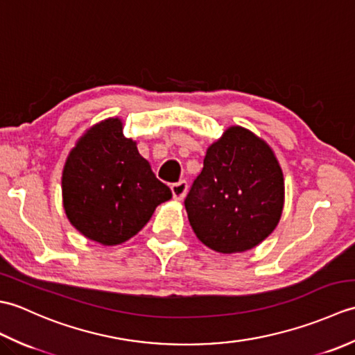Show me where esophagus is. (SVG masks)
Wrapping results in <instances>:
<instances>
[{"instance_id":"1","label":"esophagus","mask_w":355,"mask_h":355,"mask_svg":"<svg viewBox=\"0 0 355 355\" xmlns=\"http://www.w3.org/2000/svg\"><path fill=\"white\" fill-rule=\"evenodd\" d=\"M171 189H172L173 198L183 200L186 197V193H187V182H184V180H180L178 183H173L171 186Z\"/></svg>"}]
</instances>
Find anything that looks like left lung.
<instances>
[{
	"mask_svg": "<svg viewBox=\"0 0 355 355\" xmlns=\"http://www.w3.org/2000/svg\"><path fill=\"white\" fill-rule=\"evenodd\" d=\"M184 206L202 244L225 254L250 250L282 215L284 175L273 150L252 131L230 126L207 148Z\"/></svg>",
	"mask_w": 355,
	"mask_h": 355,
	"instance_id": "left-lung-1",
	"label": "left lung"
}]
</instances>
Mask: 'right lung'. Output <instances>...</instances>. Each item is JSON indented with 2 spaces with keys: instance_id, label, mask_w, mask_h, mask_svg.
<instances>
[{
  "instance_id": "1",
  "label": "right lung",
  "mask_w": 355,
  "mask_h": 355,
  "mask_svg": "<svg viewBox=\"0 0 355 355\" xmlns=\"http://www.w3.org/2000/svg\"><path fill=\"white\" fill-rule=\"evenodd\" d=\"M172 192L150 169L120 119H107L82 135L67 158L62 198L67 218L82 235L117 245L145 227Z\"/></svg>"
}]
</instances>
